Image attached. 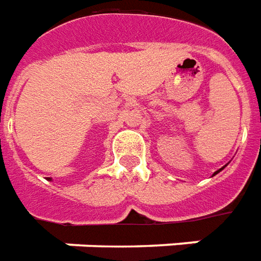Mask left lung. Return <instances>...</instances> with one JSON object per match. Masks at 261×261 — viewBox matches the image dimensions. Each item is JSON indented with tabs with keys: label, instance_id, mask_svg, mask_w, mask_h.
<instances>
[{
	"label": "left lung",
	"instance_id": "1",
	"mask_svg": "<svg viewBox=\"0 0 261 261\" xmlns=\"http://www.w3.org/2000/svg\"><path fill=\"white\" fill-rule=\"evenodd\" d=\"M216 173H218V171H216Z\"/></svg>",
	"mask_w": 261,
	"mask_h": 261
}]
</instances>
